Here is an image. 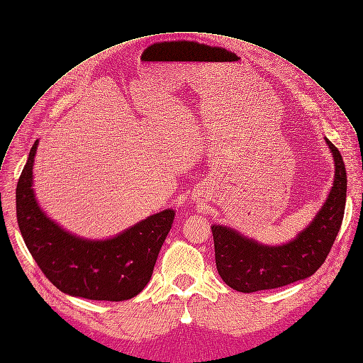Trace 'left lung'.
Here are the masks:
<instances>
[{
    "instance_id": "obj_1",
    "label": "left lung",
    "mask_w": 363,
    "mask_h": 363,
    "mask_svg": "<svg viewBox=\"0 0 363 363\" xmlns=\"http://www.w3.org/2000/svg\"><path fill=\"white\" fill-rule=\"evenodd\" d=\"M325 141L335 166L331 191L315 219L291 242L262 245L230 228L211 226L217 272L235 291L251 294L291 284L312 276L325 261L343 222L347 189L342 155Z\"/></svg>"
}]
</instances>
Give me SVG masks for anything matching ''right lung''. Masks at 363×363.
I'll list each match as a JSON object with an SVG mask.
<instances>
[{
    "label": "right lung",
    "mask_w": 363,
    "mask_h": 363,
    "mask_svg": "<svg viewBox=\"0 0 363 363\" xmlns=\"http://www.w3.org/2000/svg\"><path fill=\"white\" fill-rule=\"evenodd\" d=\"M38 140L17 182V222L42 273L69 296L91 301H127L137 296L153 274L175 211L167 208L106 240L71 235L48 217L35 199L33 162Z\"/></svg>",
    "instance_id": "right-lung-1"
}]
</instances>
